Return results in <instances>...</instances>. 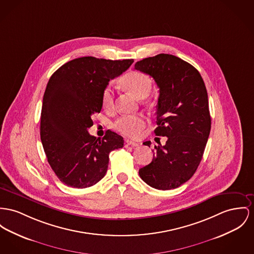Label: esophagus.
<instances>
[{"label":"esophagus","instance_id":"esophagus-1","mask_svg":"<svg viewBox=\"0 0 254 254\" xmlns=\"http://www.w3.org/2000/svg\"><path fill=\"white\" fill-rule=\"evenodd\" d=\"M128 145L138 146L139 143H138V142H135V141H132V140H130V139H125V146H128Z\"/></svg>","mask_w":254,"mask_h":254}]
</instances>
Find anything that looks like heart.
<instances>
[{
	"mask_svg": "<svg viewBox=\"0 0 254 254\" xmlns=\"http://www.w3.org/2000/svg\"><path fill=\"white\" fill-rule=\"evenodd\" d=\"M121 85L132 95L137 99H143L148 96L152 82L151 79L144 73L133 71L126 74L122 80ZM114 102L113 90L110 86H107L102 95V103L105 109H111ZM147 119L142 115L135 116H123L117 119L114 123V128L122 135L129 137L139 136L143 128L145 127Z\"/></svg>",
	"mask_w": 254,
	"mask_h": 254,
	"instance_id": "obj_1",
	"label": "heart"
}]
</instances>
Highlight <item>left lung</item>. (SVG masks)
Returning <instances> with one entry per match:
<instances>
[{
  "instance_id": "left-lung-1",
  "label": "left lung",
  "mask_w": 254,
  "mask_h": 254,
  "mask_svg": "<svg viewBox=\"0 0 254 254\" xmlns=\"http://www.w3.org/2000/svg\"><path fill=\"white\" fill-rule=\"evenodd\" d=\"M135 69L151 76L160 89L154 133L168 137L164 146L154 147L152 162L138 174L155 189L178 188L197 169L210 134L206 86L195 68L169 54L143 59L135 63ZM143 144L150 147L151 142Z\"/></svg>"
}]
</instances>
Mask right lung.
<instances>
[{"instance_id":"1","label":"right lung","mask_w":254,"mask_h":254,"mask_svg":"<svg viewBox=\"0 0 254 254\" xmlns=\"http://www.w3.org/2000/svg\"><path fill=\"white\" fill-rule=\"evenodd\" d=\"M134 60L94 57L72 60L50 78L42 102L40 138L47 160L65 185L84 189L105 176L110 152L123 147V137L108 130L102 138L89 135L91 116L101 112L102 95L110 80Z\"/></svg>"}]
</instances>
